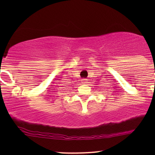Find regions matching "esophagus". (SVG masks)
Instances as JSON below:
<instances>
[{
    "label": "esophagus",
    "instance_id": "1",
    "mask_svg": "<svg viewBox=\"0 0 155 155\" xmlns=\"http://www.w3.org/2000/svg\"><path fill=\"white\" fill-rule=\"evenodd\" d=\"M86 81H87L86 79H82L81 81V83H86Z\"/></svg>",
    "mask_w": 155,
    "mask_h": 155
}]
</instances>
